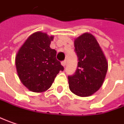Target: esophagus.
<instances>
[{
  "label": "esophagus",
  "mask_w": 124,
  "mask_h": 124,
  "mask_svg": "<svg viewBox=\"0 0 124 124\" xmlns=\"http://www.w3.org/2000/svg\"><path fill=\"white\" fill-rule=\"evenodd\" d=\"M61 64H62V65L63 67H65V65H66V61H65V60L62 61V62H61Z\"/></svg>",
  "instance_id": "34e87169"
}]
</instances>
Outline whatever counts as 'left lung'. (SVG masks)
I'll use <instances>...</instances> for the list:
<instances>
[{
	"instance_id": "left-lung-1",
	"label": "left lung",
	"mask_w": 124,
	"mask_h": 124,
	"mask_svg": "<svg viewBox=\"0 0 124 124\" xmlns=\"http://www.w3.org/2000/svg\"><path fill=\"white\" fill-rule=\"evenodd\" d=\"M74 46L78 67L74 74L68 76L69 89L77 96H89L103 85L108 62L98 41L89 33H84L76 39Z\"/></svg>"
}]
</instances>
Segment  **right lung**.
Returning <instances> with one entry per match:
<instances>
[{
  "instance_id": "right-lung-1",
  "label": "right lung",
  "mask_w": 124,
  "mask_h": 124,
  "mask_svg": "<svg viewBox=\"0 0 124 124\" xmlns=\"http://www.w3.org/2000/svg\"><path fill=\"white\" fill-rule=\"evenodd\" d=\"M53 36L37 32L20 48L15 63L21 83L34 92L49 89L55 78L64 67L56 58L57 52L50 48Z\"/></svg>"
}]
</instances>
